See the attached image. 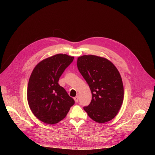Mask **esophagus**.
<instances>
[{
    "label": "esophagus",
    "mask_w": 155,
    "mask_h": 155,
    "mask_svg": "<svg viewBox=\"0 0 155 155\" xmlns=\"http://www.w3.org/2000/svg\"><path fill=\"white\" fill-rule=\"evenodd\" d=\"M74 100L76 102H78V96H76L74 97Z\"/></svg>",
    "instance_id": "esophagus-1"
}]
</instances>
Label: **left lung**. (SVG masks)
<instances>
[{
  "label": "left lung",
  "instance_id": "left-lung-1",
  "mask_svg": "<svg viewBox=\"0 0 155 155\" xmlns=\"http://www.w3.org/2000/svg\"><path fill=\"white\" fill-rule=\"evenodd\" d=\"M77 68L92 93L90 104L83 107L84 111L99 123L112 120L124 97L122 79L115 66L107 59L84 55L78 58Z\"/></svg>",
  "mask_w": 155,
  "mask_h": 155
}]
</instances>
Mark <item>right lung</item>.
<instances>
[{
    "label": "right lung",
    "instance_id": "obj_1",
    "mask_svg": "<svg viewBox=\"0 0 155 155\" xmlns=\"http://www.w3.org/2000/svg\"><path fill=\"white\" fill-rule=\"evenodd\" d=\"M74 57L58 54L43 60L33 70L28 86V101L34 115L42 122L54 124L64 119L75 104L59 80Z\"/></svg>",
    "mask_w": 155,
    "mask_h": 155
}]
</instances>
